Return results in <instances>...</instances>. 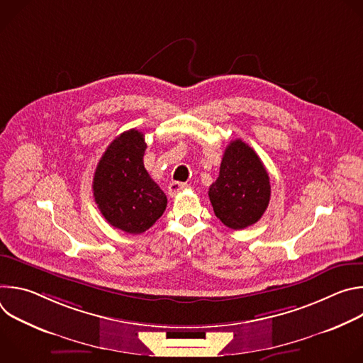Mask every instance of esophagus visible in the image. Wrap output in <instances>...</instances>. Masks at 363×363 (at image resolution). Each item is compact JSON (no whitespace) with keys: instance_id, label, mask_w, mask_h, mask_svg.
<instances>
[{"instance_id":"1","label":"esophagus","mask_w":363,"mask_h":363,"mask_svg":"<svg viewBox=\"0 0 363 363\" xmlns=\"http://www.w3.org/2000/svg\"><path fill=\"white\" fill-rule=\"evenodd\" d=\"M186 188H188L186 184L175 181V182H171V184H169V186H168V194H169V196H175V195L181 194V192H182L184 189H186Z\"/></svg>"}]
</instances>
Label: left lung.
<instances>
[{"label": "left lung", "mask_w": 363, "mask_h": 363, "mask_svg": "<svg viewBox=\"0 0 363 363\" xmlns=\"http://www.w3.org/2000/svg\"><path fill=\"white\" fill-rule=\"evenodd\" d=\"M270 178L258 155L241 139L225 147L220 177L208 196L217 218L233 230H242L260 220L270 202Z\"/></svg>", "instance_id": "obj_1"}]
</instances>
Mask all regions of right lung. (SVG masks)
Wrapping results in <instances>:
<instances>
[{"instance_id":"right-lung-1","label":"right lung","mask_w":363,"mask_h":363,"mask_svg":"<svg viewBox=\"0 0 363 363\" xmlns=\"http://www.w3.org/2000/svg\"><path fill=\"white\" fill-rule=\"evenodd\" d=\"M145 135L121 133L101 155L93 178V196L106 221L128 234H142L167 208V195L143 165Z\"/></svg>"}]
</instances>
